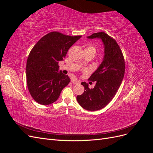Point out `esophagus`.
<instances>
[{"label":"esophagus","mask_w":153,"mask_h":153,"mask_svg":"<svg viewBox=\"0 0 153 153\" xmlns=\"http://www.w3.org/2000/svg\"><path fill=\"white\" fill-rule=\"evenodd\" d=\"M71 82L73 83V84H80V81H78V80H76V79L72 80H71Z\"/></svg>","instance_id":"obj_1"}]
</instances>
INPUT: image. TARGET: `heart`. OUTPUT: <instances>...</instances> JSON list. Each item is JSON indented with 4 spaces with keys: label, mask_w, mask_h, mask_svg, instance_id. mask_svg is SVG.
I'll return each mask as SVG.
<instances>
[{
    "label": "heart",
    "mask_w": 153,
    "mask_h": 153,
    "mask_svg": "<svg viewBox=\"0 0 153 153\" xmlns=\"http://www.w3.org/2000/svg\"><path fill=\"white\" fill-rule=\"evenodd\" d=\"M86 49H90V50H92V51H93V52H94V53H96V48H95V47H92V46H91V47H88Z\"/></svg>",
    "instance_id": "b5f03b06"
}]
</instances>
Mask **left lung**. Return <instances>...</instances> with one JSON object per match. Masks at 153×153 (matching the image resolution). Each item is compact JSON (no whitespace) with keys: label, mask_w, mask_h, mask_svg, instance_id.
<instances>
[{"label":"left lung","mask_w":153,"mask_h":153,"mask_svg":"<svg viewBox=\"0 0 153 153\" xmlns=\"http://www.w3.org/2000/svg\"><path fill=\"white\" fill-rule=\"evenodd\" d=\"M88 39H100L104 48L103 61L89 79L96 82L93 89H89L86 82L81 84L84 92L76 96L78 103L83 108L96 111L104 108L114 98L123 80L125 63L123 55L116 41L103 32L94 33Z\"/></svg>","instance_id":"1"}]
</instances>
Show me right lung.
<instances>
[{
  "mask_svg": "<svg viewBox=\"0 0 153 153\" xmlns=\"http://www.w3.org/2000/svg\"><path fill=\"white\" fill-rule=\"evenodd\" d=\"M81 37L52 32L34 46L27 59L26 78L30 94L36 102L43 105L54 103L68 85L70 78L59 71L58 64Z\"/></svg>",
  "mask_w": 153,
  "mask_h": 153,
  "instance_id": "add662e5",
  "label": "right lung"
}]
</instances>
